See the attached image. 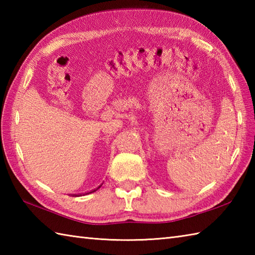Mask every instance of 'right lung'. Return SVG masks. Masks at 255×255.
I'll use <instances>...</instances> for the list:
<instances>
[{"label": "right lung", "instance_id": "right-lung-1", "mask_svg": "<svg viewBox=\"0 0 255 255\" xmlns=\"http://www.w3.org/2000/svg\"><path fill=\"white\" fill-rule=\"evenodd\" d=\"M99 187H100V186H99ZM96 189H97V188H95V189H93V191H91V192H90V193H92V192H95V191H96Z\"/></svg>", "mask_w": 255, "mask_h": 255}]
</instances>
